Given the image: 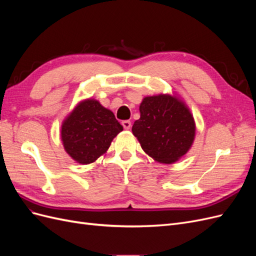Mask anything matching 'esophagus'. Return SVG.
Returning <instances> with one entry per match:
<instances>
[{
  "instance_id": "esophagus-1",
  "label": "esophagus",
  "mask_w": 256,
  "mask_h": 256,
  "mask_svg": "<svg viewBox=\"0 0 256 256\" xmlns=\"http://www.w3.org/2000/svg\"><path fill=\"white\" fill-rule=\"evenodd\" d=\"M122 125L126 130H128V129L131 128V122L130 120H122Z\"/></svg>"
}]
</instances>
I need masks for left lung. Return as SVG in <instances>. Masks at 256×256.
I'll return each instance as SVG.
<instances>
[{"instance_id": "8db88e82", "label": "left lung", "mask_w": 256, "mask_h": 256, "mask_svg": "<svg viewBox=\"0 0 256 256\" xmlns=\"http://www.w3.org/2000/svg\"><path fill=\"white\" fill-rule=\"evenodd\" d=\"M140 118L132 134L143 150L161 164H173L189 150L196 136V124L188 108L170 95L145 97Z\"/></svg>"}]
</instances>
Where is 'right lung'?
<instances>
[{
	"instance_id": "obj_1",
	"label": "right lung",
	"mask_w": 256,
	"mask_h": 256,
	"mask_svg": "<svg viewBox=\"0 0 256 256\" xmlns=\"http://www.w3.org/2000/svg\"><path fill=\"white\" fill-rule=\"evenodd\" d=\"M122 130L113 112L94 99L81 102L62 125V141L74 160L88 164L104 154Z\"/></svg>"
}]
</instances>
